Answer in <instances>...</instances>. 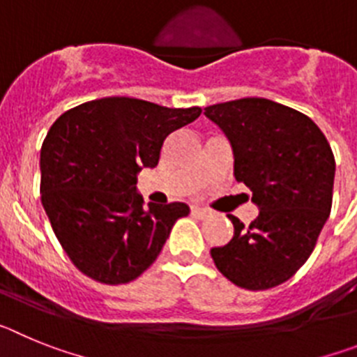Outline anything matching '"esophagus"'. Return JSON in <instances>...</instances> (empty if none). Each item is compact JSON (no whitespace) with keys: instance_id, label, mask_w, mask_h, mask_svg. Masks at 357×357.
Segmentation results:
<instances>
[{"instance_id":"esophagus-1","label":"esophagus","mask_w":357,"mask_h":357,"mask_svg":"<svg viewBox=\"0 0 357 357\" xmlns=\"http://www.w3.org/2000/svg\"><path fill=\"white\" fill-rule=\"evenodd\" d=\"M191 214H193V216H197V218H206L207 214H209V211L204 209V207L193 206V207H191Z\"/></svg>"}]
</instances>
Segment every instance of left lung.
Returning a JSON list of instances; mask_svg holds the SVG:
<instances>
[{"mask_svg":"<svg viewBox=\"0 0 357 357\" xmlns=\"http://www.w3.org/2000/svg\"><path fill=\"white\" fill-rule=\"evenodd\" d=\"M234 150L236 181L252 191L259 216L248 227L227 214L234 238L211 248L230 282L252 291L291 279L309 259L333 206V150L317 123L266 98L206 107Z\"/></svg>","mask_w":357,"mask_h":357,"instance_id":"8db88e82","label":"left lung"}]
</instances>
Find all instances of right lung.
<instances>
[{
    "mask_svg": "<svg viewBox=\"0 0 357 357\" xmlns=\"http://www.w3.org/2000/svg\"><path fill=\"white\" fill-rule=\"evenodd\" d=\"M202 114L137 98L110 96L66 110L40 148V200L56 239L84 275L127 284L153 264L182 202L155 206L135 193L155 168L164 139Z\"/></svg>",
    "mask_w": 357,
    "mask_h": 357,
    "instance_id": "obj_1",
    "label": "right lung"
}]
</instances>
